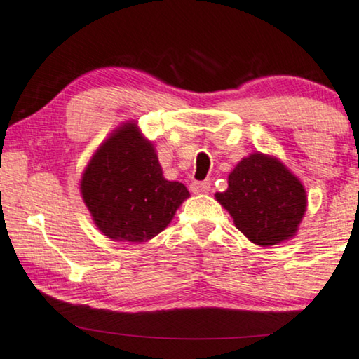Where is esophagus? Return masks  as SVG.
<instances>
[{"instance_id": "34e87169", "label": "esophagus", "mask_w": 359, "mask_h": 359, "mask_svg": "<svg viewBox=\"0 0 359 359\" xmlns=\"http://www.w3.org/2000/svg\"><path fill=\"white\" fill-rule=\"evenodd\" d=\"M191 191H193L194 194L209 193L210 183H209V181H193V183H191Z\"/></svg>"}]
</instances>
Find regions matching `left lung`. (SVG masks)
<instances>
[{
	"instance_id": "1",
	"label": "left lung",
	"mask_w": 359,
	"mask_h": 359,
	"mask_svg": "<svg viewBox=\"0 0 359 359\" xmlns=\"http://www.w3.org/2000/svg\"><path fill=\"white\" fill-rule=\"evenodd\" d=\"M215 199L250 242L269 247L294 237L307 208L301 181L274 156L252 154L229 175Z\"/></svg>"
}]
</instances>
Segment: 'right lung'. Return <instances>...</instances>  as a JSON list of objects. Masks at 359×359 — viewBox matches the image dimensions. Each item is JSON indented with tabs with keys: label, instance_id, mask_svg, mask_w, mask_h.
Listing matches in <instances>:
<instances>
[{
	"label": "right lung",
	"instance_id": "right-lung-1",
	"mask_svg": "<svg viewBox=\"0 0 359 359\" xmlns=\"http://www.w3.org/2000/svg\"><path fill=\"white\" fill-rule=\"evenodd\" d=\"M80 189L96 227L132 243L156 237L189 198L183 183L163 178L154 145L134 122L117 127L95 151Z\"/></svg>",
	"mask_w": 359,
	"mask_h": 359
}]
</instances>
